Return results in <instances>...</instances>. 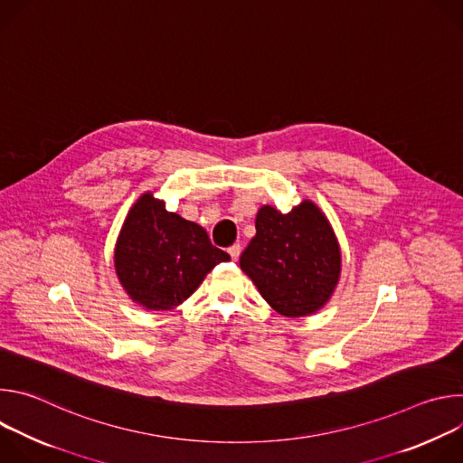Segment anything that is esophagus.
Segmentation results:
<instances>
[{
	"label": "esophagus",
	"instance_id": "34e87169",
	"mask_svg": "<svg viewBox=\"0 0 463 463\" xmlns=\"http://www.w3.org/2000/svg\"><path fill=\"white\" fill-rule=\"evenodd\" d=\"M240 252H241V245L240 243H234L229 247V254L232 260H238L240 258Z\"/></svg>",
	"mask_w": 463,
	"mask_h": 463
}]
</instances>
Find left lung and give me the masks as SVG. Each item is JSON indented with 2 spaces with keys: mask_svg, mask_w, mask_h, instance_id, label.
<instances>
[{
  "mask_svg": "<svg viewBox=\"0 0 463 463\" xmlns=\"http://www.w3.org/2000/svg\"><path fill=\"white\" fill-rule=\"evenodd\" d=\"M240 268L277 313L297 318L332 298L341 277V249L313 202L304 200L288 214L263 205Z\"/></svg>",
  "mask_w": 463,
  "mask_h": 463,
  "instance_id": "obj_1",
  "label": "left lung"
}]
</instances>
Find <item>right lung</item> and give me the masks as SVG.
I'll list each match as a JSON object with an SVG mask.
<instances>
[{"label": "right lung", "instance_id": "add662e5", "mask_svg": "<svg viewBox=\"0 0 463 463\" xmlns=\"http://www.w3.org/2000/svg\"><path fill=\"white\" fill-rule=\"evenodd\" d=\"M231 256L203 227L168 213L152 192L129 209L115 245V271L139 306L168 311L184 302L218 263Z\"/></svg>", "mask_w": 463, "mask_h": 463}]
</instances>
